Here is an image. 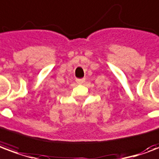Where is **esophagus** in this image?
I'll return each instance as SVG.
<instances>
[{
    "label": "esophagus",
    "mask_w": 159,
    "mask_h": 159,
    "mask_svg": "<svg viewBox=\"0 0 159 159\" xmlns=\"http://www.w3.org/2000/svg\"><path fill=\"white\" fill-rule=\"evenodd\" d=\"M76 83H79V84H82L85 82V78H81V79H76Z\"/></svg>",
    "instance_id": "34e87169"
}]
</instances>
